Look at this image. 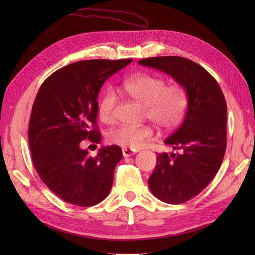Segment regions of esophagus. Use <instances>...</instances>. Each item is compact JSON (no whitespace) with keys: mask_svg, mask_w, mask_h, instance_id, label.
Masks as SVG:
<instances>
[{"mask_svg":"<svg viewBox=\"0 0 255 255\" xmlns=\"http://www.w3.org/2000/svg\"><path fill=\"white\" fill-rule=\"evenodd\" d=\"M137 153V150H133V149H128V148H124L123 149V154L125 158H127V156H131L133 154Z\"/></svg>","mask_w":255,"mask_h":255,"instance_id":"34e87169","label":"esophagus"}]
</instances>
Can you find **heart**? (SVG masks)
Wrapping results in <instances>:
<instances>
[{"instance_id": "1", "label": "heart", "mask_w": 255, "mask_h": 255, "mask_svg": "<svg viewBox=\"0 0 255 255\" xmlns=\"http://www.w3.org/2000/svg\"><path fill=\"white\" fill-rule=\"evenodd\" d=\"M121 91L125 95L144 105L145 115L163 129H172L180 125L187 110L188 97L180 84L167 85L166 80L152 74H138L124 81ZM116 96L106 91L101 96L97 114L103 123L111 124L115 119ZM153 129L142 126H119L106 134L108 143L124 148L137 149L152 139Z\"/></svg>"}]
</instances>
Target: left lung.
<instances>
[{
  "instance_id": "8db88e82",
  "label": "left lung",
  "mask_w": 255,
  "mask_h": 255,
  "mask_svg": "<svg viewBox=\"0 0 255 255\" xmlns=\"http://www.w3.org/2000/svg\"><path fill=\"white\" fill-rule=\"evenodd\" d=\"M139 63L171 75L185 89L184 122L165 139L177 150L156 154L149 188L167 204H183L207 187L223 163L227 147V104L217 81L199 64L175 56L141 59Z\"/></svg>"
}]
</instances>
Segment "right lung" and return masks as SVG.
Masks as SVG:
<instances>
[{"label": "right lung", "mask_w": 255, "mask_h": 255, "mask_svg": "<svg viewBox=\"0 0 255 255\" xmlns=\"http://www.w3.org/2000/svg\"><path fill=\"white\" fill-rule=\"evenodd\" d=\"M131 61L74 62L53 72L38 91L28 127L32 163L41 181L66 203L90 207L111 191L121 147L108 145L90 156L80 142H101L97 96L105 81Z\"/></svg>", "instance_id": "1"}]
</instances>
